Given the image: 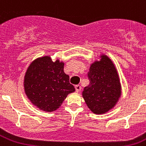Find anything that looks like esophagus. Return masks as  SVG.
<instances>
[{
    "label": "esophagus",
    "mask_w": 146,
    "mask_h": 146,
    "mask_svg": "<svg viewBox=\"0 0 146 146\" xmlns=\"http://www.w3.org/2000/svg\"><path fill=\"white\" fill-rule=\"evenodd\" d=\"M75 89H76V91L77 92H80V90H81V86H80V85H76V86H75Z\"/></svg>",
    "instance_id": "1"
}]
</instances>
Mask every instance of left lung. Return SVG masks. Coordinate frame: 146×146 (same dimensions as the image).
Segmentation results:
<instances>
[{"label": "left lung", "instance_id": "left-lung-1", "mask_svg": "<svg viewBox=\"0 0 146 146\" xmlns=\"http://www.w3.org/2000/svg\"><path fill=\"white\" fill-rule=\"evenodd\" d=\"M89 86L82 97L94 113L102 114L114 107L121 96L120 79L113 62L106 55L91 64L88 73Z\"/></svg>", "mask_w": 146, "mask_h": 146}]
</instances>
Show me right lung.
<instances>
[{
    "label": "right lung",
    "instance_id": "1",
    "mask_svg": "<svg viewBox=\"0 0 146 146\" xmlns=\"http://www.w3.org/2000/svg\"><path fill=\"white\" fill-rule=\"evenodd\" d=\"M64 64L53 62L48 56L35 60L26 70L24 89L28 98L42 111L51 112L62 104L67 95L75 91L64 72Z\"/></svg>",
    "mask_w": 146,
    "mask_h": 146
}]
</instances>
